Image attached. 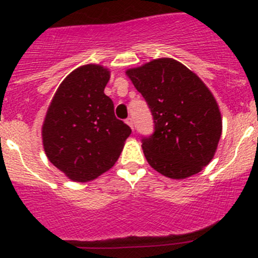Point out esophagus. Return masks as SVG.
Returning <instances> with one entry per match:
<instances>
[{
	"mask_svg": "<svg viewBox=\"0 0 258 258\" xmlns=\"http://www.w3.org/2000/svg\"><path fill=\"white\" fill-rule=\"evenodd\" d=\"M124 122H126V123L128 124L130 127H131V128H134V119H132L131 117H128V118H127L126 121H124Z\"/></svg>",
	"mask_w": 258,
	"mask_h": 258,
	"instance_id": "1",
	"label": "esophagus"
}]
</instances>
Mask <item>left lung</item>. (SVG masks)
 I'll list each match as a JSON object with an SVG mask.
<instances>
[{
  "instance_id": "8db88e82",
  "label": "left lung",
  "mask_w": 258,
  "mask_h": 258,
  "mask_svg": "<svg viewBox=\"0 0 258 258\" xmlns=\"http://www.w3.org/2000/svg\"><path fill=\"white\" fill-rule=\"evenodd\" d=\"M155 119V134L142 140L151 167L183 179L212 161L222 134L220 107L204 81L181 62L156 58L126 71Z\"/></svg>"
}]
</instances>
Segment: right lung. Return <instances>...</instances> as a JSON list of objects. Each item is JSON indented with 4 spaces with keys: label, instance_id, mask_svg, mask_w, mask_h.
I'll return each instance as SVG.
<instances>
[{
    "label": "right lung",
    "instance_id": "1",
    "mask_svg": "<svg viewBox=\"0 0 258 258\" xmlns=\"http://www.w3.org/2000/svg\"><path fill=\"white\" fill-rule=\"evenodd\" d=\"M111 71L88 63L58 86L42 123V144L49 162L75 182H88L113 167L131 128L114 116L105 95Z\"/></svg>",
    "mask_w": 258,
    "mask_h": 258
}]
</instances>
